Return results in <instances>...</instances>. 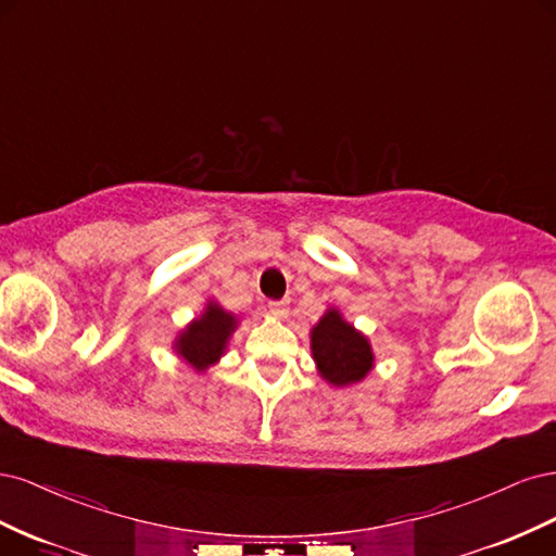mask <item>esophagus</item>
<instances>
[{
  "mask_svg": "<svg viewBox=\"0 0 556 556\" xmlns=\"http://www.w3.org/2000/svg\"><path fill=\"white\" fill-rule=\"evenodd\" d=\"M266 308H268V313H274V315H278V317L288 315V308H285V301H268Z\"/></svg>",
  "mask_w": 556,
  "mask_h": 556,
  "instance_id": "obj_1",
  "label": "esophagus"
}]
</instances>
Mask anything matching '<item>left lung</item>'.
Returning <instances> with one entry per match:
<instances>
[{
	"label": "left lung",
	"instance_id": "8db88e82",
	"mask_svg": "<svg viewBox=\"0 0 556 556\" xmlns=\"http://www.w3.org/2000/svg\"><path fill=\"white\" fill-rule=\"evenodd\" d=\"M311 350L317 371L339 387L362 380L374 366L371 345L345 323L339 311H327L311 331Z\"/></svg>",
	"mask_w": 556,
	"mask_h": 556
}]
</instances>
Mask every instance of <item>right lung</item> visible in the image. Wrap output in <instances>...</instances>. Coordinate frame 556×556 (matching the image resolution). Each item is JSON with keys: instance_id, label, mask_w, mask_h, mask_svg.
<instances>
[{"instance_id": "obj_1", "label": "right lung", "mask_w": 556, "mask_h": 556, "mask_svg": "<svg viewBox=\"0 0 556 556\" xmlns=\"http://www.w3.org/2000/svg\"><path fill=\"white\" fill-rule=\"evenodd\" d=\"M233 329H237V317L225 313L220 306L208 304L206 313L178 336V355L197 371H204L206 366L220 359Z\"/></svg>"}]
</instances>
